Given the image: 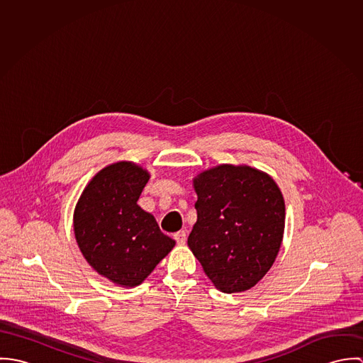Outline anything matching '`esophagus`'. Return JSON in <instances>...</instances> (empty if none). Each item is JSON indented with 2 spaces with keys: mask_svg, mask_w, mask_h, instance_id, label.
I'll return each mask as SVG.
<instances>
[{
  "mask_svg": "<svg viewBox=\"0 0 363 363\" xmlns=\"http://www.w3.org/2000/svg\"><path fill=\"white\" fill-rule=\"evenodd\" d=\"M174 240L177 242V245H186L187 240V235L184 230H179L177 233H174Z\"/></svg>",
  "mask_w": 363,
  "mask_h": 363,
  "instance_id": "34e87169",
  "label": "esophagus"
}]
</instances>
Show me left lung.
<instances>
[{"label":"left lung","mask_w":363,"mask_h":363,"mask_svg":"<svg viewBox=\"0 0 363 363\" xmlns=\"http://www.w3.org/2000/svg\"><path fill=\"white\" fill-rule=\"evenodd\" d=\"M197 222L187 245L225 294L253 288L279 252L285 203L277 183L250 166L219 164L193 180Z\"/></svg>","instance_id":"8db88e82"}]
</instances>
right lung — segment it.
Listing matches in <instances>:
<instances>
[{
    "label": "right lung",
    "instance_id": "obj_1",
    "mask_svg": "<svg viewBox=\"0 0 363 363\" xmlns=\"http://www.w3.org/2000/svg\"><path fill=\"white\" fill-rule=\"evenodd\" d=\"M150 173L133 162L106 166L88 183L74 212L81 253L120 286L140 285L174 246L150 212L137 204Z\"/></svg>",
    "mask_w": 363,
    "mask_h": 363
}]
</instances>
